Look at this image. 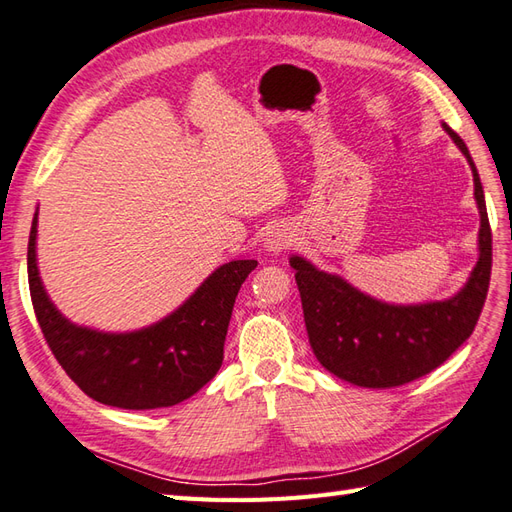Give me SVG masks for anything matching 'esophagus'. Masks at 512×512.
<instances>
[{"label": "esophagus", "mask_w": 512, "mask_h": 512, "mask_svg": "<svg viewBox=\"0 0 512 512\" xmlns=\"http://www.w3.org/2000/svg\"><path fill=\"white\" fill-rule=\"evenodd\" d=\"M291 245H293V232H291V227H287V225L271 227V230L265 236V243H263V247L267 249L269 254L285 252V249L291 247Z\"/></svg>", "instance_id": "1"}]
</instances>
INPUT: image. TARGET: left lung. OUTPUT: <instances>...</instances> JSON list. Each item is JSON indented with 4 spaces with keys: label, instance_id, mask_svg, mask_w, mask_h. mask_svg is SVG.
Listing matches in <instances>:
<instances>
[{
    "label": "left lung",
    "instance_id": "1",
    "mask_svg": "<svg viewBox=\"0 0 512 512\" xmlns=\"http://www.w3.org/2000/svg\"><path fill=\"white\" fill-rule=\"evenodd\" d=\"M442 129L467 157L480 212L478 263L458 293L445 300L394 304L372 298L304 256L289 258L317 361L359 388H396L425 377L467 342L482 313L493 263L484 190L467 144L445 122Z\"/></svg>",
    "mask_w": 512,
    "mask_h": 512
}]
</instances>
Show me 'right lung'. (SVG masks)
I'll use <instances>...</instances> for the list:
<instances>
[{"label": "right lung", "instance_id": "1", "mask_svg": "<svg viewBox=\"0 0 512 512\" xmlns=\"http://www.w3.org/2000/svg\"><path fill=\"white\" fill-rule=\"evenodd\" d=\"M39 208L28 241V282L37 322L78 388L102 405L157 410L190 399L223 363V344L238 289L256 260H232L212 274L175 311L135 331H100L56 309L37 263Z\"/></svg>", "mask_w": 512, "mask_h": 512}]
</instances>
